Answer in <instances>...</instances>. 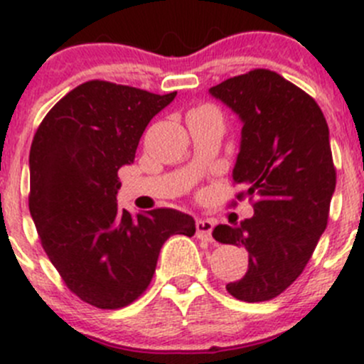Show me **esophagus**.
<instances>
[{
	"label": "esophagus",
	"mask_w": 364,
	"mask_h": 364,
	"mask_svg": "<svg viewBox=\"0 0 364 364\" xmlns=\"http://www.w3.org/2000/svg\"><path fill=\"white\" fill-rule=\"evenodd\" d=\"M213 227H215V223H213L211 220H203V218L197 220L196 222L197 237H199V240H204V241H211L213 240V236H211Z\"/></svg>",
	"instance_id": "34e87169"
}]
</instances>
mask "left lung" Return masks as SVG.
Listing matches in <instances>:
<instances>
[{
    "mask_svg": "<svg viewBox=\"0 0 364 364\" xmlns=\"http://www.w3.org/2000/svg\"><path fill=\"white\" fill-rule=\"evenodd\" d=\"M240 116L232 179L253 200L240 225H216L218 243L248 250V271L227 291L247 303L269 301L303 273L328 225L335 193L329 128L317 102L271 70L257 68L209 90Z\"/></svg>",
    "mask_w": 364,
    "mask_h": 364,
    "instance_id": "8db88e82",
    "label": "left lung"
}]
</instances>
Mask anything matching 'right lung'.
Here are the masks:
<instances>
[{
	"label": "right lung",
	"mask_w": 364,
	"mask_h": 364,
	"mask_svg": "<svg viewBox=\"0 0 364 364\" xmlns=\"http://www.w3.org/2000/svg\"><path fill=\"white\" fill-rule=\"evenodd\" d=\"M174 97L90 80L65 95L33 137L29 213L42 247L70 291L102 310L148 289L172 234H196L186 213L134 216L116 200L117 171L134 161L148 123Z\"/></svg>",
	"instance_id": "1"
}]
</instances>
